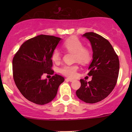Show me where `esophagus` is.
Wrapping results in <instances>:
<instances>
[{"instance_id": "34e87169", "label": "esophagus", "mask_w": 132, "mask_h": 132, "mask_svg": "<svg viewBox=\"0 0 132 132\" xmlns=\"http://www.w3.org/2000/svg\"><path fill=\"white\" fill-rule=\"evenodd\" d=\"M66 80L68 81H70V82H73V80L71 79V78H67Z\"/></svg>"}]
</instances>
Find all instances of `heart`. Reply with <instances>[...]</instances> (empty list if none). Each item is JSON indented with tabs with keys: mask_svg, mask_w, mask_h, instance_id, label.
<instances>
[{
	"mask_svg": "<svg viewBox=\"0 0 132 132\" xmlns=\"http://www.w3.org/2000/svg\"><path fill=\"white\" fill-rule=\"evenodd\" d=\"M64 48L70 52L75 54V61L82 64H86L91 59V52L87 48L84 47V44L77 37H71L64 43ZM52 59L54 62H58L61 60V54L58 49L53 51ZM78 67L77 65H64L60 69V71L66 77L73 78L77 74Z\"/></svg>",
	"mask_w": 132,
	"mask_h": 132,
	"instance_id": "1",
	"label": "heart"
}]
</instances>
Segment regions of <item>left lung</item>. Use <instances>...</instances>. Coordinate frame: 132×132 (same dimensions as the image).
Here are the masks:
<instances>
[{"label":"left lung","instance_id":"1","mask_svg":"<svg viewBox=\"0 0 132 132\" xmlns=\"http://www.w3.org/2000/svg\"><path fill=\"white\" fill-rule=\"evenodd\" d=\"M82 37L90 41L93 60L89 66L87 82L80 79L81 86L77 91V97L87 103H94L105 99L116 84L119 71L118 55L109 41L94 32H86Z\"/></svg>","mask_w":132,"mask_h":132}]
</instances>
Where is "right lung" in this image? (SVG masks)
<instances>
[{"label": "right lung", "instance_id": "1", "mask_svg": "<svg viewBox=\"0 0 132 132\" xmlns=\"http://www.w3.org/2000/svg\"><path fill=\"white\" fill-rule=\"evenodd\" d=\"M61 40L53 36H37L23 43L13 57L16 86L26 99L36 104L52 102L64 81V77L56 74L49 80L41 78L45 73L54 74L52 54Z\"/></svg>", "mask_w": 132, "mask_h": 132}]
</instances>
